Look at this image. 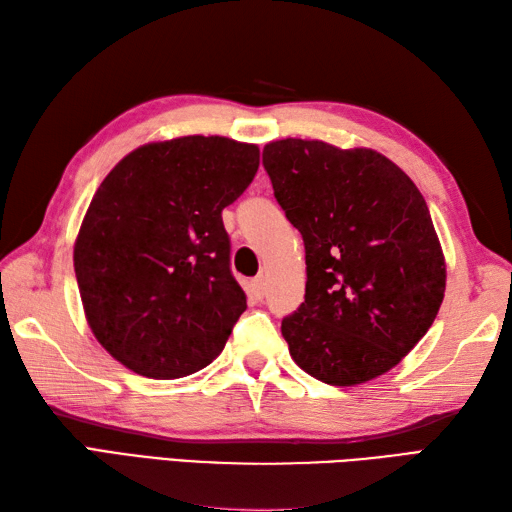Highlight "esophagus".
I'll return each mask as SVG.
<instances>
[{"instance_id":"34e87169","label":"esophagus","mask_w":512,"mask_h":512,"mask_svg":"<svg viewBox=\"0 0 512 512\" xmlns=\"http://www.w3.org/2000/svg\"><path fill=\"white\" fill-rule=\"evenodd\" d=\"M248 294L253 296V299H257V301H261L264 299V294H266V281L264 279H253L251 283H248Z\"/></svg>"}]
</instances>
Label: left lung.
I'll use <instances>...</instances> for the list:
<instances>
[{"instance_id":"left-lung-1","label":"left lung","mask_w":512,"mask_h":512,"mask_svg":"<svg viewBox=\"0 0 512 512\" xmlns=\"http://www.w3.org/2000/svg\"><path fill=\"white\" fill-rule=\"evenodd\" d=\"M264 168L305 242V303L281 323L292 360L331 386L388 373L427 334L445 296V255L425 198L371 148L288 137L264 146Z\"/></svg>"}]
</instances>
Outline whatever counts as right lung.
Segmentation results:
<instances>
[{"label": "right lung", "mask_w": 512, "mask_h": 512, "mask_svg": "<svg viewBox=\"0 0 512 512\" xmlns=\"http://www.w3.org/2000/svg\"><path fill=\"white\" fill-rule=\"evenodd\" d=\"M259 148L218 135L150 141L106 174L82 218L74 270L95 340L137 375L178 379L222 353L246 294L222 209Z\"/></svg>", "instance_id": "obj_1"}]
</instances>
